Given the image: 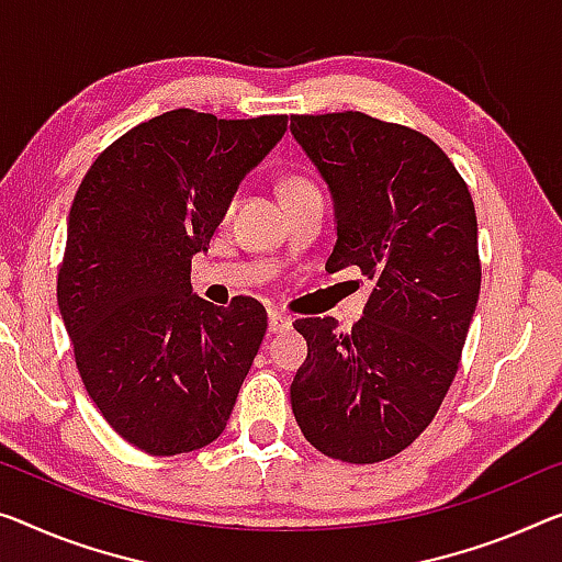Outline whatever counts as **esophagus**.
Segmentation results:
<instances>
[{
    "label": "esophagus",
    "mask_w": 562,
    "mask_h": 562,
    "mask_svg": "<svg viewBox=\"0 0 562 562\" xmlns=\"http://www.w3.org/2000/svg\"><path fill=\"white\" fill-rule=\"evenodd\" d=\"M267 328H270V333H288L292 328V317L278 313V310H270V317H267Z\"/></svg>",
    "instance_id": "obj_1"
}]
</instances>
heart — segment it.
Masks as SVG:
<instances>
[{
	"label": "heart",
	"instance_id": "1",
	"mask_svg": "<svg viewBox=\"0 0 562 562\" xmlns=\"http://www.w3.org/2000/svg\"><path fill=\"white\" fill-rule=\"evenodd\" d=\"M305 191H317V189L307 179H303V176H288V179H284L282 187H280L282 199L305 194Z\"/></svg>",
	"mask_w": 562,
	"mask_h": 562
}]
</instances>
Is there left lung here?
Here are the masks:
<instances>
[{
  "instance_id": "left-lung-1",
  "label": "left lung",
  "mask_w": 562,
  "mask_h": 562,
  "mask_svg": "<svg viewBox=\"0 0 562 562\" xmlns=\"http://www.w3.org/2000/svg\"><path fill=\"white\" fill-rule=\"evenodd\" d=\"M328 183L338 239L325 270L356 265L373 292L353 330L300 317L307 358L290 386L303 437L325 457L373 464L412 447L454 381L480 297L476 214L429 136L358 111L290 115Z\"/></svg>"
}]
</instances>
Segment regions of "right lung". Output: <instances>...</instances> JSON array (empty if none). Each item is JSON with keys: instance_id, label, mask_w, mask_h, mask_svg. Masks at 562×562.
<instances>
[{"instance_id": "1", "label": "right lung", "mask_w": 562, "mask_h": 562, "mask_svg": "<svg viewBox=\"0 0 562 562\" xmlns=\"http://www.w3.org/2000/svg\"><path fill=\"white\" fill-rule=\"evenodd\" d=\"M284 131L288 115L179 108L113 140L72 199L57 305L88 396L146 454L201 449L227 426L267 310L191 295V257Z\"/></svg>"}]
</instances>
